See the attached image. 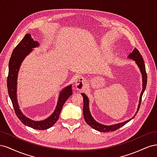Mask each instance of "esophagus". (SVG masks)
Returning a JSON list of instances; mask_svg holds the SVG:
<instances>
[{"label": "esophagus", "instance_id": "esophagus-1", "mask_svg": "<svg viewBox=\"0 0 157 157\" xmlns=\"http://www.w3.org/2000/svg\"><path fill=\"white\" fill-rule=\"evenodd\" d=\"M75 85H76V88L78 90H83L86 85V80L84 79L82 77H79L75 80Z\"/></svg>", "mask_w": 157, "mask_h": 157}]
</instances>
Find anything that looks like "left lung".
Segmentation results:
<instances>
[{"label": "left lung", "instance_id": "8db88e82", "mask_svg": "<svg viewBox=\"0 0 157 157\" xmlns=\"http://www.w3.org/2000/svg\"><path fill=\"white\" fill-rule=\"evenodd\" d=\"M128 58L130 59L134 60L135 61L136 65H137V67H139V69L140 70V72L142 75V90H141V92L140 94L138 107H137V111L134 115V116L132 118H130V119H128L124 122L118 123V124H116L105 125V124H101V123H99L95 120L91 115V113H90V111L88 98L87 97V96L85 94H84V93L81 94V95L83 97V103H84L83 115H84V120L90 126H91L92 128H94V129L96 130L99 132H108L115 131V130H118V128H120L121 127L124 126L125 124H126L127 122H128L132 119H133V118H134V117L136 115L137 113L138 112V110H139L140 105H141V98H142V96H143L145 88H146V85H147V73H146V71H145V65L144 64L143 58H142V56L140 54L139 51L137 50L136 48H135L134 50L132 51V53H130L129 55H128Z\"/></svg>", "mask_w": 157, "mask_h": 157}]
</instances>
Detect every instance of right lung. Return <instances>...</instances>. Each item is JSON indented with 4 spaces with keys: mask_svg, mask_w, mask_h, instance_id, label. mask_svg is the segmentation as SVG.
<instances>
[{
    "mask_svg": "<svg viewBox=\"0 0 157 157\" xmlns=\"http://www.w3.org/2000/svg\"><path fill=\"white\" fill-rule=\"evenodd\" d=\"M39 43L32 39L31 34H26L15 48L13 49L9 61L8 76L7 86L8 95L12 101L14 111L17 117L23 124L36 130H46L52 127L58 120L59 114L65 102L72 95V85L64 88L59 92L58 103L54 111L46 119L36 121L30 119L23 115L18 105L17 98V84L19 70L23 61L33 51V49L39 47Z\"/></svg>",
    "mask_w": 157,
    "mask_h": 157,
    "instance_id": "1",
    "label": "right lung"
}]
</instances>
